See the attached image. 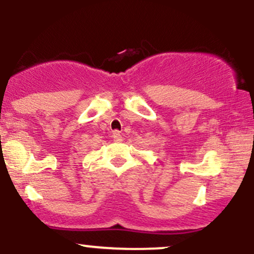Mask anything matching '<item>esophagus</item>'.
I'll use <instances>...</instances> for the list:
<instances>
[{
	"instance_id": "obj_1",
	"label": "esophagus",
	"mask_w": 254,
	"mask_h": 254,
	"mask_svg": "<svg viewBox=\"0 0 254 254\" xmlns=\"http://www.w3.org/2000/svg\"><path fill=\"white\" fill-rule=\"evenodd\" d=\"M113 140L116 142H121L123 138H122V133L118 131V130H116V131H113V135H112Z\"/></svg>"
}]
</instances>
